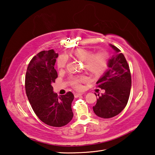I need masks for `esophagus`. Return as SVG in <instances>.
Here are the masks:
<instances>
[{
  "label": "esophagus",
  "mask_w": 155,
  "mask_h": 155,
  "mask_svg": "<svg viewBox=\"0 0 155 155\" xmlns=\"http://www.w3.org/2000/svg\"><path fill=\"white\" fill-rule=\"evenodd\" d=\"M74 97H75V98H78V97H80V96H81V95H83V93H75L74 94Z\"/></svg>",
  "instance_id": "esophagus-1"
}]
</instances>
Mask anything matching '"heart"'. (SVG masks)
Segmentation results:
<instances>
[{"instance_id":"heart-1","label":"heart","mask_w":155,"mask_h":155,"mask_svg":"<svg viewBox=\"0 0 155 155\" xmlns=\"http://www.w3.org/2000/svg\"><path fill=\"white\" fill-rule=\"evenodd\" d=\"M73 56L78 60L84 62V68L94 76L103 74L106 71L108 64V52L104 51L97 52L93 54V52L84 48H78L73 52ZM68 58L64 54H61L58 57L57 65L60 69L64 68L67 64ZM87 81V77L84 76L80 77H71L70 83L74 88L77 90L82 89L81 83Z\"/></svg>"}]
</instances>
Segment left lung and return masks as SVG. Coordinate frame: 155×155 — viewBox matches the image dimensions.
I'll use <instances>...</instances> for the list:
<instances>
[{"instance_id": "left-lung-1", "label": "left lung", "mask_w": 155, "mask_h": 155, "mask_svg": "<svg viewBox=\"0 0 155 155\" xmlns=\"http://www.w3.org/2000/svg\"><path fill=\"white\" fill-rule=\"evenodd\" d=\"M115 54L108 61V70L97 82V87L105 91L98 94L97 103L93 107L98 117L109 118L119 114L126 107L131 88L129 66L123 53L115 46L110 45ZM97 95V94H96Z\"/></svg>"}]
</instances>
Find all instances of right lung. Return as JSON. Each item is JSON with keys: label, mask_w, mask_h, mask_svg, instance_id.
I'll use <instances>...</instances> for the list:
<instances>
[{"label": "right lung", "mask_w": 155, "mask_h": 155, "mask_svg": "<svg viewBox=\"0 0 155 155\" xmlns=\"http://www.w3.org/2000/svg\"><path fill=\"white\" fill-rule=\"evenodd\" d=\"M58 56L52 49L38 52L29 62L25 77L26 93L32 108L41 121L55 127L64 126L73 117V94L69 91L58 97L51 85L58 77L54 67Z\"/></svg>", "instance_id": "add662e5"}]
</instances>
